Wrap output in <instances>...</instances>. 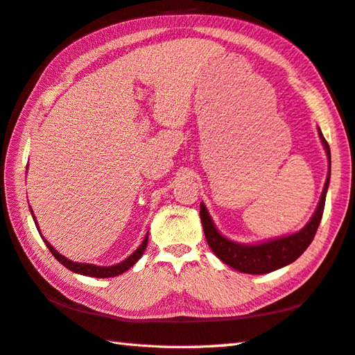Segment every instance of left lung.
<instances>
[{"mask_svg": "<svg viewBox=\"0 0 355 355\" xmlns=\"http://www.w3.org/2000/svg\"><path fill=\"white\" fill-rule=\"evenodd\" d=\"M319 135L324 148H327V155L331 162V150L327 139H324L320 132V128ZM329 178L331 170L328 173L327 182H324L319 207H317L314 216L311 218L305 228L300 230L299 233L288 237L274 239V241L263 242L259 245H241L228 241V239L223 237L219 231L216 230L205 205L200 204V220L209 248L213 250L214 254L218 256L223 263H227L231 268L247 274H266L294 262V260L299 259L303 254V251L309 247V243L313 242V239L317 233V228L320 225L324 208V199H327V191L329 185Z\"/></svg>", "mask_w": 355, "mask_h": 355, "instance_id": "left-lung-1", "label": "left lung"}]
</instances>
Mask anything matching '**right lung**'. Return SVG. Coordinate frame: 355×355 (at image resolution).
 I'll return each mask as SVG.
<instances>
[{
    "instance_id": "right-lung-1",
    "label": "right lung",
    "mask_w": 355,
    "mask_h": 355,
    "mask_svg": "<svg viewBox=\"0 0 355 355\" xmlns=\"http://www.w3.org/2000/svg\"><path fill=\"white\" fill-rule=\"evenodd\" d=\"M32 211V208H31ZM33 216V211H32ZM33 220L36 223V227H38V222H36L35 216H33ZM44 239V237H42ZM147 241H148V234L144 239V242L141 243V247L137 248L132 256H128L124 262H121L118 265H113V266H96V265H90V263H78V262H71V260L66 259L64 256H61L60 252H58L52 245H50L46 239H44V243L47 245V248L50 250V252L55 256V259L58 262L62 263L66 268H69L70 271L78 272V274H83V276H90V277H99V279H104V277H114V276H119L124 271H127L128 268H132V266L137 262V260L141 259V256L144 254V251L147 248Z\"/></svg>"
}]
</instances>
